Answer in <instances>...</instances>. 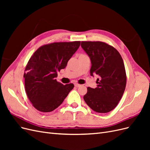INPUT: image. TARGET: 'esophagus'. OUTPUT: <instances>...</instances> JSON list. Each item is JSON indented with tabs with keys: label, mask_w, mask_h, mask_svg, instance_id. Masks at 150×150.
<instances>
[{
	"label": "esophagus",
	"mask_w": 150,
	"mask_h": 150,
	"mask_svg": "<svg viewBox=\"0 0 150 150\" xmlns=\"http://www.w3.org/2000/svg\"><path fill=\"white\" fill-rule=\"evenodd\" d=\"M74 86H76V87H79V86H81V84H78V83H75L74 84Z\"/></svg>",
	"instance_id": "obj_1"
}]
</instances>
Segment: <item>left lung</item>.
<instances>
[{
	"instance_id": "obj_1",
	"label": "left lung",
	"mask_w": 150,
	"mask_h": 150,
	"mask_svg": "<svg viewBox=\"0 0 150 150\" xmlns=\"http://www.w3.org/2000/svg\"><path fill=\"white\" fill-rule=\"evenodd\" d=\"M81 47L91 61L90 74H96L97 88L88 87L83 98L94 111L106 113L119 103L126 85L124 62L117 50L101 41H82Z\"/></svg>"
}]
</instances>
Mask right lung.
I'll return each mask as SVG.
<instances>
[{"label":"right lung","mask_w":150,"mask_h":150,"mask_svg":"<svg viewBox=\"0 0 150 150\" xmlns=\"http://www.w3.org/2000/svg\"><path fill=\"white\" fill-rule=\"evenodd\" d=\"M80 41L52 42L39 47L25 68V90L36 110L51 112L59 106L74 88L72 83L62 84L56 78L57 71L67 62L80 46Z\"/></svg>","instance_id":"right-lung-1"}]
</instances>
